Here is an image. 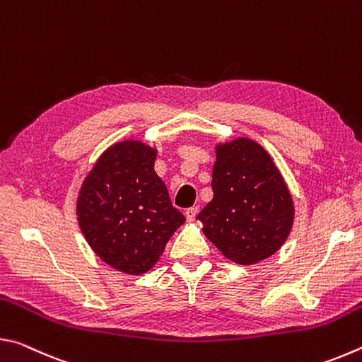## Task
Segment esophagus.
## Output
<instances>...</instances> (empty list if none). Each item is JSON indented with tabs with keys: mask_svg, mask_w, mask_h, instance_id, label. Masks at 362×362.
<instances>
[{
	"mask_svg": "<svg viewBox=\"0 0 362 362\" xmlns=\"http://www.w3.org/2000/svg\"><path fill=\"white\" fill-rule=\"evenodd\" d=\"M196 216H198V207H188V209L185 211V217L188 222H193V220L196 218Z\"/></svg>",
	"mask_w": 362,
	"mask_h": 362,
	"instance_id": "1",
	"label": "esophagus"
}]
</instances>
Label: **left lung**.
Masks as SVG:
<instances>
[{
    "label": "left lung",
    "instance_id": "1",
    "mask_svg": "<svg viewBox=\"0 0 362 362\" xmlns=\"http://www.w3.org/2000/svg\"><path fill=\"white\" fill-rule=\"evenodd\" d=\"M214 198L198 214L203 233L240 265L272 257L289 236L293 201L272 156L254 140L238 137L216 146Z\"/></svg>",
    "mask_w": 362,
    "mask_h": 362
}]
</instances>
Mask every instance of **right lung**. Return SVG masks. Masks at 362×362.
I'll return each instance as SVG.
<instances>
[{
    "instance_id": "add662e5",
    "label": "right lung",
    "mask_w": 362,
    "mask_h": 362,
    "mask_svg": "<svg viewBox=\"0 0 362 362\" xmlns=\"http://www.w3.org/2000/svg\"><path fill=\"white\" fill-rule=\"evenodd\" d=\"M155 159L151 146L122 140L102 153L79 189L76 216L86 241L126 274L153 268L185 222L155 173Z\"/></svg>"
}]
</instances>
